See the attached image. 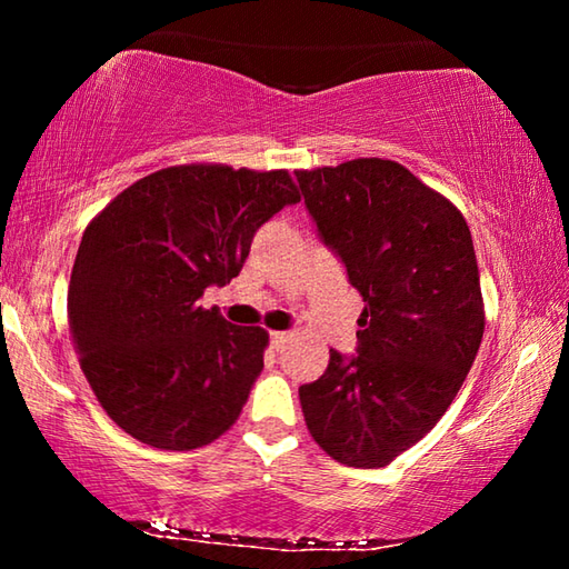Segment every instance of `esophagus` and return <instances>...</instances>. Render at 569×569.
Instances as JSON below:
<instances>
[{"instance_id": "obj_1", "label": "esophagus", "mask_w": 569, "mask_h": 569, "mask_svg": "<svg viewBox=\"0 0 569 569\" xmlns=\"http://www.w3.org/2000/svg\"><path fill=\"white\" fill-rule=\"evenodd\" d=\"M288 341H291V333H286V331H273L271 333V343H273L276 351H283Z\"/></svg>"}]
</instances>
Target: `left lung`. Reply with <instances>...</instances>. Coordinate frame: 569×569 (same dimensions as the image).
Wrapping results in <instances>:
<instances>
[{
    "label": "left lung",
    "mask_w": 569,
    "mask_h": 569,
    "mask_svg": "<svg viewBox=\"0 0 569 569\" xmlns=\"http://www.w3.org/2000/svg\"><path fill=\"white\" fill-rule=\"evenodd\" d=\"M326 246L363 296L359 349H331L298 389L306 427L346 467L377 469L445 417L485 333L475 243L461 210L393 160L296 170Z\"/></svg>",
    "instance_id": "left-lung-1"
}]
</instances>
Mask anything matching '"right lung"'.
<instances>
[{"mask_svg":"<svg viewBox=\"0 0 569 569\" xmlns=\"http://www.w3.org/2000/svg\"><path fill=\"white\" fill-rule=\"evenodd\" d=\"M298 200L288 170L188 162L132 182L90 220L67 319L84 379L124 435L190 451L233 427L268 331L198 301L240 273L256 230Z\"/></svg>","mask_w":569,"mask_h":569,"instance_id":"add662e5","label":"right lung"}]
</instances>
